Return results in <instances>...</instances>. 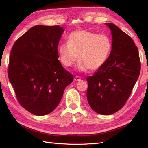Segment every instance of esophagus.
I'll list each match as a JSON object with an SVG mask.
<instances>
[{
    "label": "esophagus",
    "instance_id": "1",
    "mask_svg": "<svg viewBox=\"0 0 148 148\" xmlns=\"http://www.w3.org/2000/svg\"><path fill=\"white\" fill-rule=\"evenodd\" d=\"M74 80L75 82H80V81H81V78H80L79 77H76L74 78Z\"/></svg>",
    "mask_w": 148,
    "mask_h": 148
}]
</instances>
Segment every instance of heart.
I'll return each mask as SVG.
<instances>
[{
	"label": "heart",
	"mask_w": 148,
	"mask_h": 148,
	"mask_svg": "<svg viewBox=\"0 0 148 148\" xmlns=\"http://www.w3.org/2000/svg\"><path fill=\"white\" fill-rule=\"evenodd\" d=\"M68 43H62L58 49L61 64L70 67L79 60L77 69L86 71L96 70L105 64L112 49L110 38L106 34H98L87 29L76 30L67 38Z\"/></svg>",
	"instance_id": "heart-1"
}]
</instances>
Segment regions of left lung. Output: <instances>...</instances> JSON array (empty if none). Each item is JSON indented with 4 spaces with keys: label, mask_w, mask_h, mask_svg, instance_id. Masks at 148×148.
<instances>
[{
    "label": "left lung",
    "mask_w": 148,
    "mask_h": 148,
    "mask_svg": "<svg viewBox=\"0 0 148 148\" xmlns=\"http://www.w3.org/2000/svg\"><path fill=\"white\" fill-rule=\"evenodd\" d=\"M109 28L112 50L105 64L86 78L89 105L101 115H111L122 109L131 95L140 73L137 47L128 34L113 23Z\"/></svg>",
    "instance_id": "1"
}]
</instances>
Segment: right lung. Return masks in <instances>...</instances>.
Returning <instances> with one entry per match:
<instances>
[{"label": "right lung", "instance_id": "1", "mask_svg": "<svg viewBox=\"0 0 148 148\" xmlns=\"http://www.w3.org/2000/svg\"><path fill=\"white\" fill-rule=\"evenodd\" d=\"M64 31L59 26H34L11 50L9 81L20 104L34 115L52 112L73 80L58 60L57 47Z\"/></svg>", "mask_w": 148, "mask_h": 148}]
</instances>
